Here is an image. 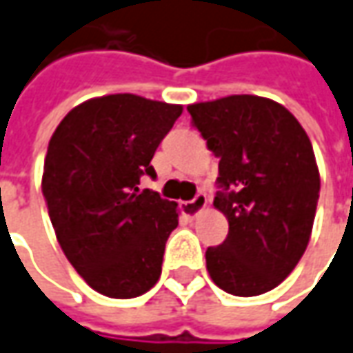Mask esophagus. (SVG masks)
Returning <instances> with one entry per match:
<instances>
[{
    "label": "esophagus",
    "mask_w": 353,
    "mask_h": 353,
    "mask_svg": "<svg viewBox=\"0 0 353 353\" xmlns=\"http://www.w3.org/2000/svg\"><path fill=\"white\" fill-rule=\"evenodd\" d=\"M205 204H208V196L204 192H198L194 196V200H188V202L182 204V214L186 215V217H190V219H194L196 215L204 210Z\"/></svg>",
    "instance_id": "34e87169"
}]
</instances>
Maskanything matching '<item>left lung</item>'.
<instances>
[{
  "mask_svg": "<svg viewBox=\"0 0 353 353\" xmlns=\"http://www.w3.org/2000/svg\"><path fill=\"white\" fill-rule=\"evenodd\" d=\"M208 149L219 157L214 205L229 235L205 250L217 288L239 297L274 290L303 256L321 176L311 139L280 103L231 94L188 106Z\"/></svg>",
  "mask_w": 353,
  "mask_h": 353,
  "instance_id": "left-lung-1",
  "label": "left lung"
}]
</instances>
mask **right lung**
Masks as SVG:
<instances>
[{
    "instance_id": "obj_1",
    "label": "right lung",
    "mask_w": 353,
    "mask_h": 353,
    "mask_svg": "<svg viewBox=\"0 0 353 353\" xmlns=\"http://www.w3.org/2000/svg\"><path fill=\"white\" fill-rule=\"evenodd\" d=\"M181 105L138 94L97 97L72 108L48 143L42 194L63 254L94 292L132 299L161 276L176 202L139 190Z\"/></svg>"
}]
</instances>
